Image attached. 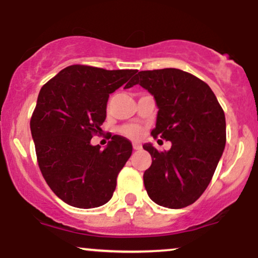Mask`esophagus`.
Instances as JSON below:
<instances>
[{"instance_id": "obj_1", "label": "esophagus", "mask_w": 258, "mask_h": 258, "mask_svg": "<svg viewBox=\"0 0 258 258\" xmlns=\"http://www.w3.org/2000/svg\"><path fill=\"white\" fill-rule=\"evenodd\" d=\"M132 146H133V149H135V150H141L142 149L141 143H133Z\"/></svg>"}]
</instances>
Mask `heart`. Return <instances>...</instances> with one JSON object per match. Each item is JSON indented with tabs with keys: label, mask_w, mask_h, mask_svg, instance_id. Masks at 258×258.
I'll return each mask as SVG.
<instances>
[{
	"label": "heart",
	"mask_w": 258,
	"mask_h": 258,
	"mask_svg": "<svg viewBox=\"0 0 258 258\" xmlns=\"http://www.w3.org/2000/svg\"><path fill=\"white\" fill-rule=\"evenodd\" d=\"M122 133L125 136H127V137H128V138L136 139V138L141 137L142 128L139 126H136V125H128V126L123 127Z\"/></svg>",
	"instance_id": "obj_1"
}]
</instances>
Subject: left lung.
Masks as SVG:
<instances>
[{
  "label": "left lung",
  "instance_id": "obj_1",
  "mask_svg": "<svg viewBox=\"0 0 258 258\" xmlns=\"http://www.w3.org/2000/svg\"><path fill=\"white\" fill-rule=\"evenodd\" d=\"M133 84L146 88L159 109L152 136L172 143L167 152L143 146L153 159L143 176L147 193L168 209L190 205L211 182L226 147L223 109L209 85L179 69L139 72Z\"/></svg>",
  "mask_w": 258,
  "mask_h": 258
}]
</instances>
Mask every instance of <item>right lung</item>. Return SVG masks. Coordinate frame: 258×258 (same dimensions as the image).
I'll use <instances>...</instances> for the list:
<instances>
[{"mask_svg":"<svg viewBox=\"0 0 258 258\" xmlns=\"http://www.w3.org/2000/svg\"><path fill=\"white\" fill-rule=\"evenodd\" d=\"M136 73L70 65L41 88L31 136L43 178L68 205L93 209L111 199L132 144L112 136L102 150L91 139L102 131L109 94L132 87Z\"/></svg>","mask_w":258,"mask_h":258,"instance_id":"obj_1","label":"right lung"}]
</instances>
